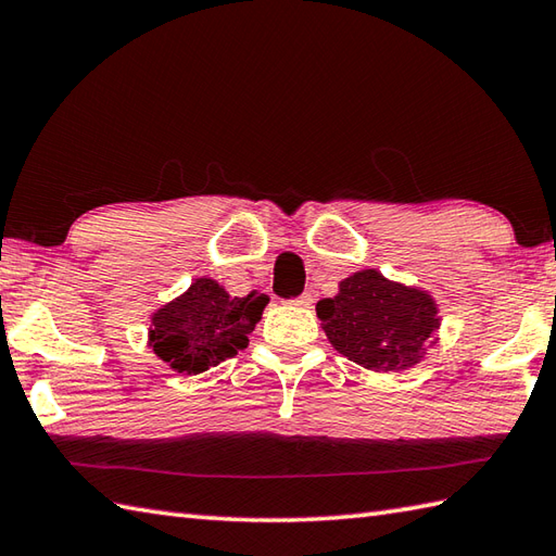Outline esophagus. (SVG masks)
Here are the masks:
<instances>
[{
    "label": "esophagus",
    "instance_id": "esophagus-1",
    "mask_svg": "<svg viewBox=\"0 0 556 556\" xmlns=\"http://www.w3.org/2000/svg\"><path fill=\"white\" fill-rule=\"evenodd\" d=\"M293 303L301 305V308H311V305H313V296H311V293H303V296H299Z\"/></svg>",
    "mask_w": 556,
    "mask_h": 556
}]
</instances>
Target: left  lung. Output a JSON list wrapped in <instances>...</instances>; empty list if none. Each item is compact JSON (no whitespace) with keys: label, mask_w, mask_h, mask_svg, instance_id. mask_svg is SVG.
I'll use <instances>...</instances> for the list:
<instances>
[{"label":"left lung","mask_w":556,"mask_h":556,"mask_svg":"<svg viewBox=\"0 0 556 556\" xmlns=\"http://www.w3.org/2000/svg\"><path fill=\"white\" fill-rule=\"evenodd\" d=\"M332 299L317 303L329 344L372 372H404L440 344V305L430 291L358 269L339 281Z\"/></svg>","instance_id":"left-lung-1"}]
</instances>
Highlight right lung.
Returning a JSON list of instances; mask_svg holds the SVG:
<instances>
[{"label":"right lung","mask_w":556,"mask_h":556,"mask_svg":"<svg viewBox=\"0 0 556 556\" xmlns=\"http://www.w3.org/2000/svg\"><path fill=\"white\" fill-rule=\"evenodd\" d=\"M265 293L236 299L212 277H198L150 315L148 346L179 375H200L248 346L263 317Z\"/></svg>","instance_id":"right-lung-1"}]
</instances>
